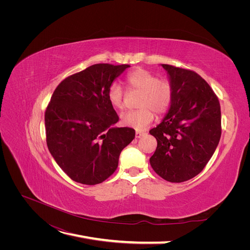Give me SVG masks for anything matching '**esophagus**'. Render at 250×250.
Masks as SVG:
<instances>
[{
  "label": "esophagus",
  "instance_id": "1",
  "mask_svg": "<svg viewBox=\"0 0 250 250\" xmlns=\"http://www.w3.org/2000/svg\"><path fill=\"white\" fill-rule=\"evenodd\" d=\"M143 135H145V133L141 132V130H137L136 132V138H141Z\"/></svg>",
  "mask_w": 250,
  "mask_h": 250
}]
</instances>
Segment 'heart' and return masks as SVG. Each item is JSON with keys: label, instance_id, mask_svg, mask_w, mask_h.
I'll use <instances>...</instances> for the list:
<instances>
[{"label": "heart", "instance_id": "heart-1", "mask_svg": "<svg viewBox=\"0 0 250 250\" xmlns=\"http://www.w3.org/2000/svg\"><path fill=\"white\" fill-rule=\"evenodd\" d=\"M126 84L130 90L141 92L137 110L122 114V124L137 130L147 128L154 121L155 112L164 114L171 106L173 86L168 80L145 69H138L126 76ZM107 99L114 108L122 109L125 104V92L122 86L112 83L107 90Z\"/></svg>", "mask_w": 250, "mask_h": 250}]
</instances>
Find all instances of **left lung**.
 <instances>
[{"label":"left lung","instance_id":"1","mask_svg":"<svg viewBox=\"0 0 250 250\" xmlns=\"http://www.w3.org/2000/svg\"><path fill=\"white\" fill-rule=\"evenodd\" d=\"M173 86V100L160 125L150 130L157 148L154 171L170 182L198 175L221 138V107L213 89L193 71L162 64Z\"/></svg>","mask_w":250,"mask_h":250}]
</instances>
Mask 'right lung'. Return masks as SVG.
I'll return each mask as SVG.
<instances>
[{"mask_svg":"<svg viewBox=\"0 0 250 250\" xmlns=\"http://www.w3.org/2000/svg\"><path fill=\"white\" fill-rule=\"evenodd\" d=\"M128 67L90 65L65 78L50 98L44 114L47 148L76 182L94 186L107 179L135 138L134 128L112 126L118 115L107 99L109 86Z\"/></svg>","mask_w":250,"mask_h":250,"instance_id":"add662e5","label":"right lung"}]
</instances>
